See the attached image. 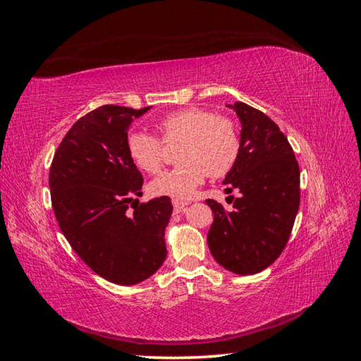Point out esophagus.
I'll return each instance as SVG.
<instances>
[{
  "instance_id": "34e87169",
  "label": "esophagus",
  "mask_w": 361,
  "mask_h": 361,
  "mask_svg": "<svg viewBox=\"0 0 361 361\" xmlns=\"http://www.w3.org/2000/svg\"><path fill=\"white\" fill-rule=\"evenodd\" d=\"M172 205H173V212L175 213H180L184 207H188L189 205V202H186V201H178V200H173L172 201Z\"/></svg>"
}]
</instances>
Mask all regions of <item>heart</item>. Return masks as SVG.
Wrapping results in <instances>:
<instances>
[{
	"mask_svg": "<svg viewBox=\"0 0 361 361\" xmlns=\"http://www.w3.org/2000/svg\"><path fill=\"white\" fill-rule=\"evenodd\" d=\"M163 142L180 143L183 166L166 171L151 183V192L173 200H189L207 175L224 177L239 159V130L230 118L201 107L172 111L157 122ZM133 163L148 173L163 168L164 148L159 137L147 131H133L127 137Z\"/></svg>",
	"mask_w": 361,
	"mask_h": 361,
	"instance_id": "heart-1",
	"label": "heart"
}]
</instances>
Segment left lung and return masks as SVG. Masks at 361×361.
I'll list each match as a JSON object with an SVG mask.
<instances>
[{
  "label": "left lung",
  "instance_id": "left-lung-1",
  "mask_svg": "<svg viewBox=\"0 0 361 361\" xmlns=\"http://www.w3.org/2000/svg\"><path fill=\"white\" fill-rule=\"evenodd\" d=\"M240 119V152L225 175V192L240 197L233 212L207 200L213 224L207 243L213 259L239 275L259 274L271 266L290 238L300 209V166L289 140L276 123L245 102L226 106Z\"/></svg>",
  "mask_w": 361,
  "mask_h": 361
}]
</instances>
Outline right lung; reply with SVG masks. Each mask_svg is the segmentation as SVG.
<instances>
[{"label": "right lung", "instance_id": "right-lung-1", "mask_svg": "<svg viewBox=\"0 0 361 361\" xmlns=\"http://www.w3.org/2000/svg\"><path fill=\"white\" fill-rule=\"evenodd\" d=\"M135 110L102 106L80 118L59 145L49 169V190L61 233L81 260L104 280L133 286L156 274L166 259L164 228L169 197L135 205L143 178L128 156Z\"/></svg>", "mask_w": 361, "mask_h": 361}]
</instances>
